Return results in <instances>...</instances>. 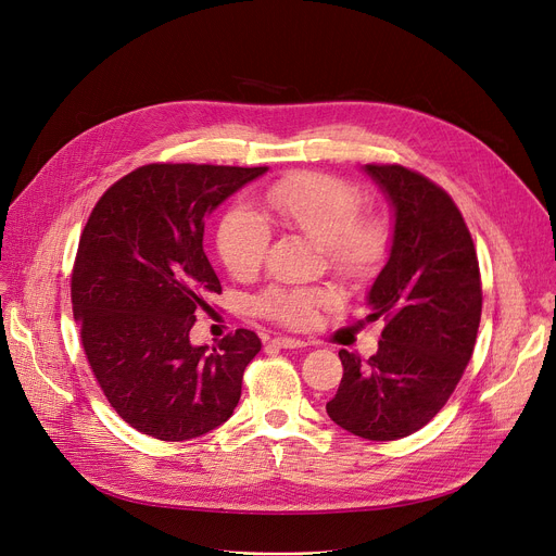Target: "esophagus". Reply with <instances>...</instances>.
Listing matches in <instances>:
<instances>
[{"label":"esophagus","mask_w":556,"mask_h":556,"mask_svg":"<svg viewBox=\"0 0 556 556\" xmlns=\"http://www.w3.org/2000/svg\"><path fill=\"white\" fill-rule=\"evenodd\" d=\"M271 345H276V348H280V350H301V348H305L307 343H305V340H301V338L278 336V338L271 340Z\"/></svg>","instance_id":"1"}]
</instances>
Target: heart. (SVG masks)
<instances>
[{
    "instance_id": "obj_1",
    "label": "heart",
    "mask_w": 556,
    "mask_h": 556,
    "mask_svg": "<svg viewBox=\"0 0 556 556\" xmlns=\"http://www.w3.org/2000/svg\"><path fill=\"white\" fill-rule=\"evenodd\" d=\"M267 206L287 229L325 249L329 263L343 274L371 271L388 251V227L358 220L363 198L348 182L325 174H295L267 189ZM218 251L233 278H251L261 269L271 240L267 223L244 204L231 206L218 227ZM327 295L316 289L271 287L258 312L289 327H307Z\"/></svg>"
}]
</instances>
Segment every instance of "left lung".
Segmentation results:
<instances>
[{
	"instance_id": "obj_1",
	"label": "left lung",
	"mask_w": 556,
	"mask_h": 556,
	"mask_svg": "<svg viewBox=\"0 0 556 556\" xmlns=\"http://www.w3.org/2000/svg\"><path fill=\"white\" fill-rule=\"evenodd\" d=\"M394 211L390 258L367 291V323L382 318L367 361L340 350L343 378L329 418L369 441H396L430 422L472 358L481 274L452 198L401 164H365Z\"/></svg>"
}]
</instances>
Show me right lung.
<instances>
[{
	"label": "right lung",
	"instance_id": "obj_1",
	"mask_svg": "<svg viewBox=\"0 0 556 556\" xmlns=\"http://www.w3.org/2000/svg\"><path fill=\"white\" fill-rule=\"evenodd\" d=\"M263 174L267 166L147 164L117 180L84 227L73 316L104 396L142 434L202 437L240 401L261 338L238 329L208 348L189 331L223 291L202 247L204 218Z\"/></svg>",
	"mask_w": 556,
	"mask_h": 556
}]
</instances>
